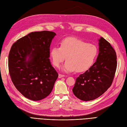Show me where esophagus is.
<instances>
[{
    "mask_svg": "<svg viewBox=\"0 0 127 127\" xmlns=\"http://www.w3.org/2000/svg\"><path fill=\"white\" fill-rule=\"evenodd\" d=\"M64 76H65L64 75H62V74H59V75H58V77H59V78H61V77H64Z\"/></svg>",
    "mask_w": 127,
    "mask_h": 127,
    "instance_id": "34e87169",
    "label": "esophagus"
}]
</instances>
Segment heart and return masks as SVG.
I'll list each match as a JSON object with an SVG mask.
<instances>
[{"mask_svg": "<svg viewBox=\"0 0 127 127\" xmlns=\"http://www.w3.org/2000/svg\"><path fill=\"white\" fill-rule=\"evenodd\" d=\"M97 53V48L94 44L75 37L63 39L60 47L54 46L50 50L52 63L57 68L66 58L67 61L62 67L65 73L87 70L94 63Z\"/></svg>", "mask_w": 127, "mask_h": 127, "instance_id": "1", "label": "heart"}]
</instances>
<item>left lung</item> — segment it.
Returning <instances> with one entry per match:
<instances>
[{
    "label": "left lung",
    "instance_id": "8db88e82",
    "mask_svg": "<svg viewBox=\"0 0 127 127\" xmlns=\"http://www.w3.org/2000/svg\"><path fill=\"white\" fill-rule=\"evenodd\" d=\"M99 53L94 64L76 79L73 92L77 98L90 101L107 91L113 80L117 66L116 52L103 37L98 39Z\"/></svg>",
    "mask_w": 127,
    "mask_h": 127
}]
</instances>
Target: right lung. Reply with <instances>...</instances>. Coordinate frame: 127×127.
Segmentation results:
<instances>
[{"label": "right lung", "instance_id": "obj_1", "mask_svg": "<svg viewBox=\"0 0 127 127\" xmlns=\"http://www.w3.org/2000/svg\"><path fill=\"white\" fill-rule=\"evenodd\" d=\"M56 33L35 32L13 44L8 56V69L15 88L26 98L42 100L52 91L58 74L50 60L51 43Z\"/></svg>", "mask_w": 127, "mask_h": 127}]
</instances>
